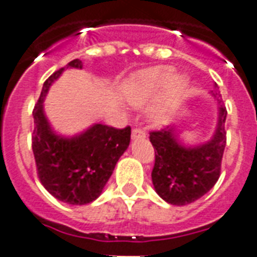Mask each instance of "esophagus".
Instances as JSON below:
<instances>
[{
    "instance_id": "obj_1",
    "label": "esophagus",
    "mask_w": 257,
    "mask_h": 257,
    "mask_svg": "<svg viewBox=\"0 0 257 257\" xmlns=\"http://www.w3.org/2000/svg\"><path fill=\"white\" fill-rule=\"evenodd\" d=\"M147 137V133L140 128H135L132 131V139L133 140H139V139H145Z\"/></svg>"
}]
</instances>
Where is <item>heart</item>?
<instances>
[{
	"mask_svg": "<svg viewBox=\"0 0 257 257\" xmlns=\"http://www.w3.org/2000/svg\"><path fill=\"white\" fill-rule=\"evenodd\" d=\"M187 78L175 73L172 66H153L135 74L122 88L126 102L135 108L157 100L149 109V117L155 122H160L168 114L171 108L181 98L187 90Z\"/></svg>",
	"mask_w": 257,
	"mask_h": 257,
	"instance_id": "b5f03b06",
	"label": "heart"
}]
</instances>
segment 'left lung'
I'll list each match as a JSON object with an SVG mask.
<instances>
[{"label": "left lung", "mask_w": 257, "mask_h": 257, "mask_svg": "<svg viewBox=\"0 0 257 257\" xmlns=\"http://www.w3.org/2000/svg\"><path fill=\"white\" fill-rule=\"evenodd\" d=\"M211 94L219 102V118L213 136L203 144L187 147L172 126L151 132L155 148L152 183L157 195L173 205H187L204 196L220 177L221 159L227 144V109L217 85Z\"/></svg>", "instance_id": "8db88e82"}]
</instances>
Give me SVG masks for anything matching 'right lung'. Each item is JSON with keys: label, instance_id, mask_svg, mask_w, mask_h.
I'll return each mask as SVG.
<instances>
[{"label": "right lung", "instance_id": "1", "mask_svg": "<svg viewBox=\"0 0 257 257\" xmlns=\"http://www.w3.org/2000/svg\"><path fill=\"white\" fill-rule=\"evenodd\" d=\"M66 68L82 69V61L76 58ZM64 70L54 72L44 82L33 110L32 148L38 177L46 191L62 203L84 205L101 195L117 161L129 147L131 128L93 124L72 137L54 132L44 112V101Z\"/></svg>", "mask_w": 257, "mask_h": 257}]
</instances>
